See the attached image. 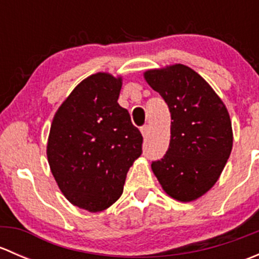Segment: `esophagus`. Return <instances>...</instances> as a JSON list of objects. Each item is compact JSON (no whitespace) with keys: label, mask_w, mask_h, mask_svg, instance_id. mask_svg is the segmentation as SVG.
<instances>
[{"label":"esophagus","mask_w":259,"mask_h":259,"mask_svg":"<svg viewBox=\"0 0 259 259\" xmlns=\"http://www.w3.org/2000/svg\"><path fill=\"white\" fill-rule=\"evenodd\" d=\"M140 132H142L143 137L146 138V135L149 134V125H144V126H143L142 129H140Z\"/></svg>","instance_id":"1"}]
</instances>
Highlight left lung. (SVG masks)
Returning a JSON list of instances; mask_svg holds the SVG:
<instances>
[{
  "label": "left lung",
  "instance_id": "8db88e82",
  "mask_svg": "<svg viewBox=\"0 0 259 259\" xmlns=\"http://www.w3.org/2000/svg\"><path fill=\"white\" fill-rule=\"evenodd\" d=\"M144 79L168 104L171 116L168 151L151 163L164 192L192 202L208 192L233 146L228 110L199 74L182 64L148 70Z\"/></svg>",
  "mask_w": 259,
  "mask_h": 259
}]
</instances>
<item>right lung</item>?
<instances>
[{"label": "right lung", "mask_w": 259, "mask_h": 259, "mask_svg": "<svg viewBox=\"0 0 259 259\" xmlns=\"http://www.w3.org/2000/svg\"><path fill=\"white\" fill-rule=\"evenodd\" d=\"M122 79L98 72L61 104L48 140L50 169L71 204L100 211L122 194L129 168L142 155L143 137L117 104Z\"/></svg>", "instance_id": "right-lung-1"}]
</instances>
